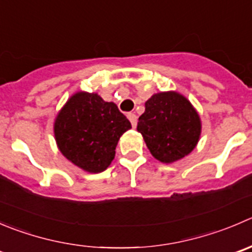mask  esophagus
I'll return each mask as SVG.
<instances>
[{
  "instance_id": "34e87169",
  "label": "esophagus",
  "mask_w": 252,
  "mask_h": 252,
  "mask_svg": "<svg viewBox=\"0 0 252 252\" xmlns=\"http://www.w3.org/2000/svg\"><path fill=\"white\" fill-rule=\"evenodd\" d=\"M128 118H129V121H130L131 126H133V128H135V126H136V122H138V118H136L135 114H134V113H128Z\"/></svg>"
}]
</instances>
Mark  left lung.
<instances>
[{"label": "left lung", "mask_w": 252, "mask_h": 252, "mask_svg": "<svg viewBox=\"0 0 252 252\" xmlns=\"http://www.w3.org/2000/svg\"><path fill=\"white\" fill-rule=\"evenodd\" d=\"M201 128V119L191 102L173 91L151 96L136 126L151 155L165 163L191 153L198 143Z\"/></svg>", "instance_id": "1"}]
</instances>
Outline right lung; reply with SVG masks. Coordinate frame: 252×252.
<instances>
[{"label": "right lung", "instance_id": "obj_1", "mask_svg": "<svg viewBox=\"0 0 252 252\" xmlns=\"http://www.w3.org/2000/svg\"><path fill=\"white\" fill-rule=\"evenodd\" d=\"M130 122L113 102L97 94L77 92L70 97L54 123L59 150L74 165L98 173L111 165L119 138Z\"/></svg>", "mask_w": 252, "mask_h": 252}]
</instances>
